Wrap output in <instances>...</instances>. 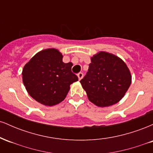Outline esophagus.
Segmentation results:
<instances>
[{"label":"esophagus","instance_id":"esophagus-1","mask_svg":"<svg viewBox=\"0 0 153 153\" xmlns=\"http://www.w3.org/2000/svg\"><path fill=\"white\" fill-rule=\"evenodd\" d=\"M78 77L79 80H80L82 78V77H83V74H82V73H79L78 74Z\"/></svg>","mask_w":153,"mask_h":153}]
</instances>
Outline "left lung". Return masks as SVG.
<instances>
[{
  "label": "left lung",
  "mask_w": 153,
  "mask_h": 153,
  "mask_svg": "<svg viewBox=\"0 0 153 153\" xmlns=\"http://www.w3.org/2000/svg\"><path fill=\"white\" fill-rule=\"evenodd\" d=\"M91 60L86 75L80 81L89 101L99 107L118 103L131 85L127 65L117 56L102 51Z\"/></svg>",
  "instance_id": "1"
}]
</instances>
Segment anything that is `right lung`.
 I'll list each match as a JSON object with an SVG mask.
<instances>
[{"label": "right lung", "mask_w": 153, "mask_h": 153, "mask_svg": "<svg viewBox=\"0 0 153 153\" xmlns=\"http://www.w3.org/2000/svg\"><path fill=\"white\" fill-rule=\"evenodd\" d=\"M62 57L59 50L46 49L35 54L23 68V82L28 94L45 106L62 102L70 85L78 80L71 71L73 63L63 62Z\"/></svg>", "instance_id": "obj_1"}]
</instances>
